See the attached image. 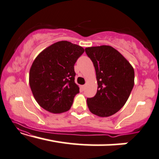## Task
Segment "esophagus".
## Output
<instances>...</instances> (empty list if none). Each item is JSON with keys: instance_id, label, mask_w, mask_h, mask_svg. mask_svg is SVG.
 Returning a JSON list of instances; mask_svg holds the SVG:
<instances>
[{"instance_id": "1", "label": "esophagus", "mask_w": 159, "mask_h": 159, "mask_svg": "<svg viewBox=\"0 0 159 159\" xmlns=\"http://www.w3.org/2000/svg\"><path fill=\"white\" fill-rule=\"evenodd\" d=\"M85 89H86V86H85V85H83V86H80V89H81V91H84Z\"/></svg>"}]
</instances>
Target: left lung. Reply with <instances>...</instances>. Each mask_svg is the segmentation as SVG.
Here are the masks:
<instances>
[{"label": "left lung", "instance_id": "1", "mask_svg": "<svg viewBox=\"0 0 159 159\" xmlns=\"http://www.w3.org/2000/svg\"><path fill=\"white\" fill-rule=\"evenodd\" d=\"M96 70L98 90L87 98L90 111L100 117L111 116L125 105L134 85V70L117 50L110 46L85 48Z\"/></svg>", "mask_w": 159, "mask_h": 159}]
</instances>
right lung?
Masks as SVG:
<instances>
[{"label": "right lung", "instance_id": "obj_1", "mask_svg": "<svg viewBox=\"0 0 159 159\" xmlns=\"http://www.w3.org/2000/svg\"><path fill=\"white\" fill-rule=\"evenodd\" d=\"M81 46L62 41L44 49L30 67L29 84L35 101L45 110L61 113L71 107L79 93L74 65L84 53Z\"/></svg>", "mask_w": 159, "mask_h": 159}]
</instances>
